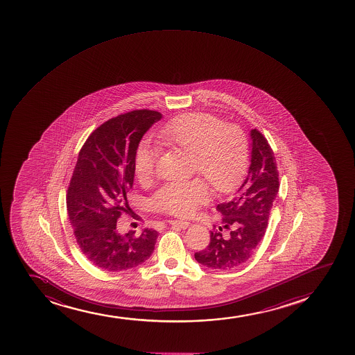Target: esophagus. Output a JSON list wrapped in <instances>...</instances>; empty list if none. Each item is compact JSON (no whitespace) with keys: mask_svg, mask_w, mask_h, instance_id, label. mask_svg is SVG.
Wrapping results in <instances>:
<instances>
[{"mask_svg":"<svg viewBox=\"0 0 355 355\" xmlns=\"http://www.w3.org/2000/svg\"><path fill=\"white\" fill-rule=\"evenodd\" d=\"M171 225L173 227H180V229H187L190 227L189 222H183V220H171Z\"/></svg>","mask_w":355,"mask_h":355,"instance_id":"obj_1","label":"esophagus"}]
</instances>
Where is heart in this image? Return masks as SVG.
Wrapping results in <instances>:
<instances>
[{"instance_id":"heart-1","label":"heart","mask_w":355,"mask_h":355,"mask_svg":"<svg viewBox=\"0 0 355 355\" xmlns=\"http://www.w3.org/2000/svg\"><path fill=\"white\" fill-rule=\"evenodd\" d=\"M164 148H178L191 155L193 172H200L218 193H227L242 180L248 165V143L243 132L225 125L207 113H184L157 132ZM157 150L143 141L135 153V171L140 182L155 173ZM209 200V190L200 180L172 183L155 193L152 203L160 211L190 216Z\"/></svg>"}]
</instances>
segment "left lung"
Here are the masks:
<instances>
[{
	"label": "left lung",
	"instance_id": "1",
	"mask_svg": "<svg viewBox=\"0 0 355 355\" xmlns=\"http://www.w3.org/2000/svg\"><path fill=\"white\" fill-rule=\"evenodd\" d=\"M247 177L227 203L217 205L222 225L211 232L207 249L196 252L197 262L216 270L242 266L250 259L268 225L269 212L279 192V172L274 152L257 130H251ZM230 234L223 238L221 232Z\"/></svg>",
	"mask_w": 355,
	"mask_h": 355
}]
</instances>
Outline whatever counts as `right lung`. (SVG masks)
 Listing matches in <instances>:
<instances>
[{
    "label": "right lung",
    "instance_id": "1",
    "mask_svg": "<svg viewBox=\"0 0 355 355\" xmlns=\"http://www.w3.org/2000/svg\"><path fill=\"white\" fill-rule=\"evenodd\" d=\"M163 118L139 110L110 119L80 150L67 192L69 222L80 249L105 271H123L150 259L158 232L144 229L121 234L116 220L126 211L135 180V153L144 135Z\"/></svg>",
    "mask_w": 355,
    "mask_h": 355
}]
</instances>
